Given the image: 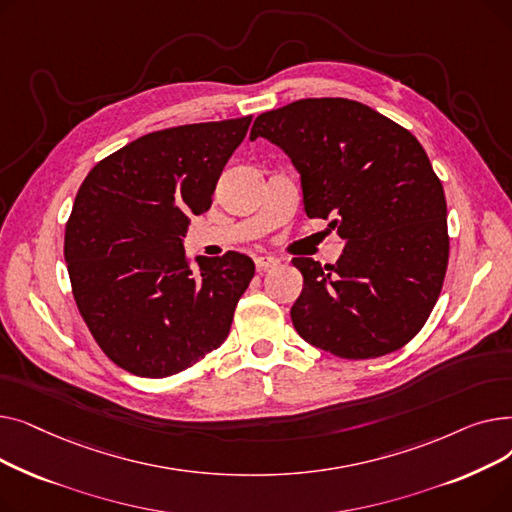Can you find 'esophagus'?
I'll list each match as a JSON object with an SVG mask.
<instances>
[{
  "label": "esophagus",
  "instance_id": "1",
  "mask_svg": "<svg viewBox=\"0 0 512 512\" xmlns=\"http://www.w3.org/2000/svg\"><path fill=\"white\" fill-rule=\"evenodd\" d=\"M255 265H257L259 272H265V270H272V267H278L280 259L272 257V255H261V257L255 259Z\"/></svg>",
  "mask_w": 512,
  "mask_h": 512
}]
</instances>
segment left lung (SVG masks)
<instances>
[{"instance_id":"8db88e82","label":"left lung","mask_w":512,"mask_h":512,"mask_svg":"<svg viewBox=\"0 0 512 512\" xmlns=\"http://www.w3.org/2000/svg\"><path fill=\"white\" fill-rule=\"evenodd\" d=\"M301 174L305 213L330 220L342 259L294 257L305 288L294 330L340 359H375L411 342L442 292L450 236L446 197L413 134L342 97L301 99L255 118Z\"/></svg>"}]
</instances>
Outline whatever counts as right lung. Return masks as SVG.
I'll list each match as a JSON object with an SVG mask.
<instances>
[{
	"label": "right lung",
	"mask_w": 512,
	"mask_h": 512,
	"mask_svg": "<svg viewBox=\"0 0 512 512\" xmlns=\"http://www.w3.org/2000/svg\"><path fill=\"white\" fill-rule=\"evenodd\" d=\"M253 116L149 132L97 161L66 222L76 307L107 359L141 378L193 367L228 338L255 263L182 249L188 215L211 205Z\"/></svg>",
	"instance_id": "obj_1"
}]
</instances>
